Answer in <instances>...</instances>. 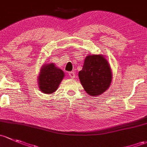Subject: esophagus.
Returning a JSON list of instances; mask_svg holds the SVG:
<instances>
[{
    "label": "esophagus",
    "instance_id": "34e87169",
    "mask_svg": "<svg viewBox=\"0 0 147 147\" xmlns=\"http://www.w3.org/2000/svg\"><path fill=\"white\" fill-rule=\"evenodd\" d=\"M69 76H70L71 78H75V77H76V74H75V72H74V71L69 72Z\"/></svg>",
    "mask_w": 147,
    "mask_h": 147
}]
</instances>
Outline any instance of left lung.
<instances>
[{"label": "left lung", "mask_w": 147, "mask_h": 147, "mask_svg": "<svg viewBox=\"0 0 147 147\" xmlns=\"http://www.w3.org/2000/svg\"><path fill=\"white\" fill-rule=\"evenodd\" d=\"M78 78L85 91L96 97L109 88L113 73L110 63L102 54H89L85 58L82 70L78 72Z\"/></svg>", "instance_id": "obj_1"}]
</instances>
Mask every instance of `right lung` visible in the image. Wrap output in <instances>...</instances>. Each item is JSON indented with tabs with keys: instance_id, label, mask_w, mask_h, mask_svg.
I'll list each match as a JSON object with an SVG mask.
<instances>
[{
	"instance_id": "right-lung-1",
	"label": "right lung",
	"mask_w": 147,
	"mask_h": 147,
	"mask_svg": "<svg viewBox=\"0 0 147 147\" xmlns=\"http://www.w3.org/2000/svg\"><path fill=\"white\" fill-rule=\"evenodd\" d=\"M64 76V72L54 63H45L39 73L37 80L39 88L45 94H52L58 89Z\"/></svg>"
}]
</instances>
